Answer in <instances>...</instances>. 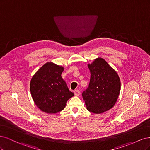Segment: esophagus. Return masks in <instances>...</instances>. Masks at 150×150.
Listing matches in <instances>:
<instances>
[{
  "label": "esophagus",
  "mask_w": 150,
  "mask_h": 150,
  "mask_svg": "<svg viewBox=\"0 0 150 150\" xmlns=\"http://www.w3.org/2000/svg\"><path fill=\"white\" fill-rule=\"evenodd\" d=\"M74 95L76 96H79V95L80 94V92H79V90H76V91H74Z\"/></svg>",
  "instance_id": "esophagus-1"
}]
</instances>
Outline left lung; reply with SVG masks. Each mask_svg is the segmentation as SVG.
I'll list each match as a JSON object with an SVG mask.
<instances>
[{"instance_id":"8db88e82","label":"left lung","mask_w":150,"mask_h":150,"mask_svg":"<svg viewBox=\"0 0 150 150\" xmlns=\"http://www.w3.org/2000/svg\"><path fill=\"white\" fill-rule=\"evenodd\" d=\"M88 66L91 72L90 82L82 96L89 111L101 114L115 105L121 90L120 77L101 57L95 59Z\"/></svg>"}]
</instances>
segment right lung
<instances>
[{"label":"right lung","instance_id":"add662e5","mask_svg":"<svg viewBox=\"0 0 150 150\" xmlns=\"http://www.w3.org/2000/svg\"><path fill=\"white\" fill-rule=\"evenodd\" d=\"M64 69L63 66L49 61L31 78V96L39 110L47 114H56L64 110L67 101L74 95L61 77Z\"/></svg>","mask_w":150,"mask_h":150}]
</instances>
